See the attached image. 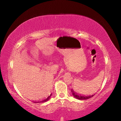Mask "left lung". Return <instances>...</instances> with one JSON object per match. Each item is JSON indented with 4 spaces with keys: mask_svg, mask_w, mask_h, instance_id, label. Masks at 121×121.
<instances>
[{
    "mask_svg": "<svg viewBox=\"0 0 121 121\" xmlns=\"http://www.w3.org/2000/svg\"><path fill=\"white\" fill-rule=\"evenodd\" d=\"M71 92L72 93L73 96L75 98L78 99V100H87L88 99L91 98L93 97L95 95H82L80 94H78L73 89H71Z\"/></svg>",
    "mask_w": 121,
    "mask_h": 121,
    "instance_id": "8db88e82",
    "label": "left lung"
}]
</instances>
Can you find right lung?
I'll list each match as a JSON object with an SVG mask.
<instances>
[{"mask_svg":"<svg viewBox=\"0 0 121 121\" xmlns=\"http://www.w3.org/2000/svg\"><path fill=\"white\" fill-rule=\"evenodd\" d=\"M51 94H50V96H49L47 98H46V99H43V100H42V101H37V102H34L35 103H40V102H46V101H48V100L49 99V98H50V97H51Z\"/></svg>","mask_w":121,"mask_h":121,"instance_id":"add662e5","label":"right lung"}]
</instances>
